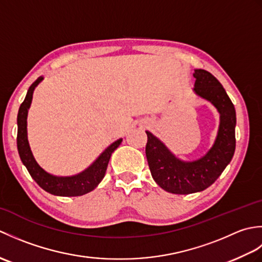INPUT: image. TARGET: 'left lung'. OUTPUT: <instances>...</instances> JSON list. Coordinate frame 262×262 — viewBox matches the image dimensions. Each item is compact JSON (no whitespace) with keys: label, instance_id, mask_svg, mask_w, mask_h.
Here are the masks:
<instances>
[{"label":"left lung","instance_id":"left-lung-1","mask_svg":"<svg viewBox=\"0 0 262 262\" xmlns=\"http://www.w3.org/2000/svg\"><path fill=\"white\" fill-rule=\"evenodd\" d=\"M193 91L214 104L220 113V128L214 145L203 158L186 162L176 158L169 148L146 132L145 148L149 170L154 181L165 191L187 194L203 191L213 185L235 151L236 115L234 104L216 77L205 70H194Z\"/></svg>","mask_w":262,"mask_h":262}]
</instances>
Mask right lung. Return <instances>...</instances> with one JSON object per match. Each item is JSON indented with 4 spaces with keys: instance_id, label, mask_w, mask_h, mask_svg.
<instances>
[{
    "instance_id": "obj_1",
    "label": "right lung",
    "mask_w": 262,
    "mask_h": 262,
    "mask_svg": "<svg viewBox=\"0 0 262 262\" xmlns=\"http://www.w3.org/2000/svg\"><path fill=\"white\" fill-rule=\"evenodd\" d=\"M43 77L40 76L32 83L30 85L29 90L27 92V96L21 103L18 113V136H16V146H18V152L20 155V159L22 163L27 168L32 179L35 180L39 187H41L43 190L55 194V196H62V197H76V196H83L88 192L92 191L96 188L105 174L107 171V166L109 163V160L111 154L115 149L120 145L122 140H117L108 146L101 155L94 161V162L89 166L86 170L79 174L72 176V177H57L48 173L42 168H40L33 155L31 153V149L29 146V142H28L27 137V116L28 110L30 108L31 100H32V93L35 88L42 81Z\"/></svg>"
}]
</instances>
